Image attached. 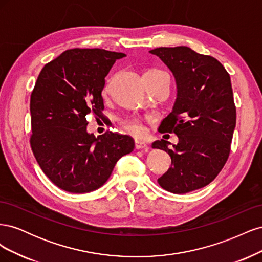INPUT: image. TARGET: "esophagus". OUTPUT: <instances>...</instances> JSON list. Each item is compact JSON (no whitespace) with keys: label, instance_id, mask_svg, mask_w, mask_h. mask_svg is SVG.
<instances>
[{"label":"esophagus","instance_id":"esophagus-1","mask_svg":"<svg viewBox=\"0 0 262 262\" xmlns=\"http://www.w3.org/2000/svg\"><path fill=\"white\" fill-rule=\"evenodd\" d=\"M136 148L137 149H148V145L142 141H136Z\"/></svg>","mask_w":262,"mask_h":262}]
</instances>
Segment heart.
I'll use <instances>...</instances> for the list:
<instances>
[{"label": "heart", "instance_id": "heart-1", "mask_svg": "<svg viewBox=\"0 0 262 262\" xmlns=\"http://www.w3.org/2000/svg\"><path fill=\"white\" fill-rule=\"evenodd\" d=\"M162 71L158 70H150L147 71L145 74H153V73H160ZM112 78H108L105 83L104 86V93H108L110 91V87H112ZM121 126L122 129L124 130V132H126L130 136H133L136 138H142L145 134V129L144 125L142 123V121L138 118H125L121 121Z\"/></svg>", "mask_w": 262, "mask_h": 262}]
</instances>
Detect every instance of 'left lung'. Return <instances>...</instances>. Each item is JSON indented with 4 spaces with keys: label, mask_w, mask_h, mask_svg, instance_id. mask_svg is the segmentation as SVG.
I'll list each match as a JSON object with an SVG mask.
<instances>
[{
    "label": "left lung",
    "mask_w": 262,
    "mask_h": 262,
    "mask_svg": "<svg viewBox=\"0 0 262 262\" xmlns=\"http://www.w3.org/2000/svg\"><path fill=\"white\" fill-rule=\"evenodd\" d=\"M167 66L177 82V99L158 131L175 133L178 144L153 143L167 152L171 167L158 178L160 186L172 193H187L215 179L231 153L236 125L231 77L222 63L211 55L188 47H161L149 51Z\"/></svg>",
    "instance_id": "obj_1"
}]
</instances>
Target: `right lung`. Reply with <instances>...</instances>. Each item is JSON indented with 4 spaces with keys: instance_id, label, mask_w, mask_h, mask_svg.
<instances>
[{
    "instance_id": "right-lung-1",
    "label": "right lung",
    "mask_w": 262,
    "mask_h": 262,
    "mask_svg": "<svg viewBox=\"0 0 262 262\" xmlns=\"http://www.w3.org/2000/svg\"><path fill=\"white\" fill-rule=\"evenodd\" d=\"M123 57L105 49L67 50L42 68L31 92V150L46 176L68 192L98 189L134 148L126 134L86 132L87 117L105 118V77Z\"/></svg>"
}]
</instances>
